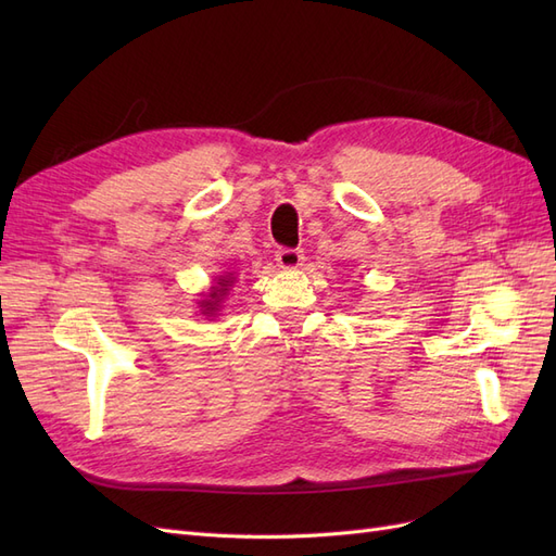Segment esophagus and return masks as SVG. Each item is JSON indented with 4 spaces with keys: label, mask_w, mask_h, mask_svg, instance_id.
<instances>
[{
    "label": "esophagus",
    "mask_w": 556,
    "mask_h": 556,
    "mask_svg": "<svg viewBox=\"0 0 556 556\" xmlns=\"http://www.w3.org/2000/svg\"><path fill=\"white\" fill-rule=\"evenodd\" d=\"M276 262L280 268H299L301 264H304V250L299 248H278L276 250Z\"/></svg>",
    "instance_id": "obj_1"
}]
</instances>
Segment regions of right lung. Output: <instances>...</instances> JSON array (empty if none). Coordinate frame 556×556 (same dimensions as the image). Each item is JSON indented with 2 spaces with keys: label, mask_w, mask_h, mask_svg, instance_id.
I'll use <instances>...</instances> for the list:
<instances>
[{
  "label": "right lung",
  "mask_w": 556,
  "mask_h": 556,
  "mask_svg": "<svg viewBox=\"0 0 556 556\" xmlns=\"http://www.w3.org/2000/svg\"><path fill=\"white\" fill-rule=\"evenodd\" d=\"M233 282H237V276H233V274L217 276V278H215V285H213V288H211V290H208V294H206V299H201V301H199V311H201V315L215 317L217 313H220V308H223V301H225V296L229 294V288H231Z\"/></svg>",
  "instance_id": "right-lung-1"
}]
</instances>
